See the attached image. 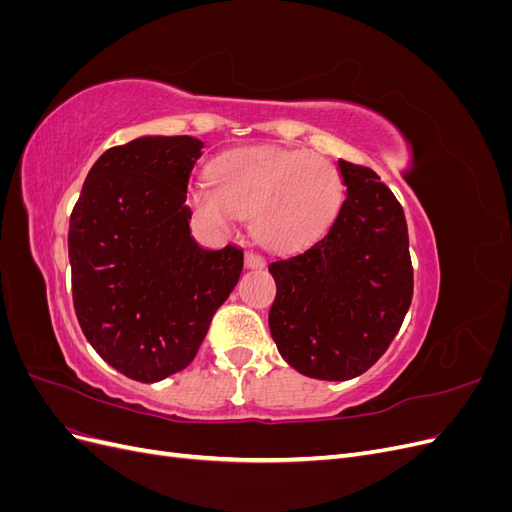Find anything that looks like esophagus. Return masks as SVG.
<instances>
[{"label": "esophagus", "instance_id": "obj_1", "mask_svg": "<svg viewBox=\"0 0 512 512\" xmlns=\"http://www.w3.org/2000/svg\"><path fill=\"white\" fill-rule=\"evenodd\" d=\"M245 267L247 269H262L265 267V258L256 252H245Z\"/></svg>", "mask_w": 512, "mask_h": 512}]
</instances>
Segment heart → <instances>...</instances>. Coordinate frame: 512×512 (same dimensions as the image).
Instances as JSON below:
<instances>
[{
  "label": "heart",
  "mask_w": 512,
  "mask_h": 512,
  "mask_svg": "<svg viewBox=\"0 0 512 512\" xmlns=\"http://www.w3.org/2000/svg\"><path fill=\"white\" fill-rule=\"evenodd\" d=\"M337 166L318 153L280 147H241L211 164V181L188 190L194 218L226 228L254 213V230L275 250H294L322 235L342 203Z\"/></svg>",
  "instance_id": "1"
}]
</instances>
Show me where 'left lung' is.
<instances>
[{
  "instance_id": "left-lung-1",
  "label": "left lung",
  "mask_w": 512,
  "mask_h": 512,
  "mask_svg": "<svg viewBox=\"0 0 512 512\" xmlns=\"http://www.w3.org/2000/svg\"><path fill=\"white\" fill-rule=\"evenodd\" d=\"M346 198L324 237L275 260L269 329L284 361L318 380L361 376L412 303L406 215L374 170L339 160Z\"/></svg>"
}]
</instances>
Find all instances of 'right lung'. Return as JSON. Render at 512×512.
<instances>
[{"label":"right lung","mask_w":512,"mask_h":512,"mask_svg":"<svg viewBox=\"0 0 512 512\" xmlns=\"http://www.w3.org/2000/svg\"><path fill=\"white\" fill-rule=\"evenodd\" d=\"M205 145L143 136L91 166L70 213L72 301L87 342L138 382L185 369L243 271V250L190 235L188 181Z\"/></svg>","instance_id":"1"}]
</instances>
